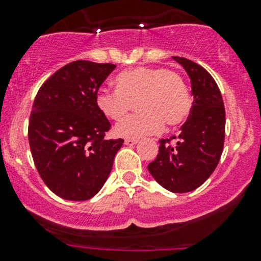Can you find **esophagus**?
<instances>
[{"mask_svg": "<svg viewBox=\"0 0 261 261\" xmlns=\"http://www.w3.org/2000/svg\"><path fill=\"white\" fill-rule=\"evenodd\" d=\"M138 143H139L138 139H126L125 140V145H128V146H133Z\"/></svg>", "mask_w": 261, "mask_h": 261, "instance_id": "esophagus-1", "label": "esophagus"}]
</instances>
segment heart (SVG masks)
Returning a JSON list of instances; mask_svg holds the SVG:
<instances>
[{
    "label": "heart",
    "mask_w": 261,
    "mask_h": 261,
    "mask_svg": "<svg viewBox=\"0 0 261 261\" xmlns=\"http://www.w3.org/2000/svg\"><path fill=\"white\" fill-rule=\"evenodd\" d=\"M116 91L99 88L96 106L105 117L120 120L136 102L139 114L116 123L120 138L139 139L158 133L165 123L175 127L191 112L192 101L186 82L178 73L159 67H136L120 73L115 80Z\"/></svg>",
    "instance_id": "b5f03b06"
}]
</instances>
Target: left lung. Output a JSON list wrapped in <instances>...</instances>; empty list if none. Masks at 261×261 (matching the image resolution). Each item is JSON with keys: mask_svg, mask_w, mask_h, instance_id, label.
I'll list each match as a JSON object with an SVG mask.
<instances>
[{"mask_svg": "<svg viewBox=\"0 0 261 261\" xmlns=\"http://www.w3.org/2000/svg\"><path fill=\"white\" fill-rule=\"evenodd\" d=\"M191 80L193 106L175 145L160 140L156 159L147 165L155 180L173 193L194 191L212 174L220 162L225 140L226 114L222 96L212 75L192 60L173 57Z\"/></svg>", "mask_w": 261, "mask_h": 261, "instance_id": "8db88e82", "label": "left lung"}]
</instances>
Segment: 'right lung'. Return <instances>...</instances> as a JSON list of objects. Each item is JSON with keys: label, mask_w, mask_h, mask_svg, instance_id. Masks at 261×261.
I'll use <instances>...</instances> for the list:
<instances>
[{"label": "right lung", "mask_w": 261, "mask_h": 261, "mask_svg": "<svg viewBox=\"0 0 261 261\" xmlns=\"http://www.w3.org/2000/svg\"><path fill=\"white\" fill-rule=\"evenodd\" d=\"M115 64L77 60L39 89L29 121L34 163L46 187L68 201H87L106 183L122 139L106 140L111 123L96 93Z\"/></svg>", "instance_id": "1"}]
</instances>
